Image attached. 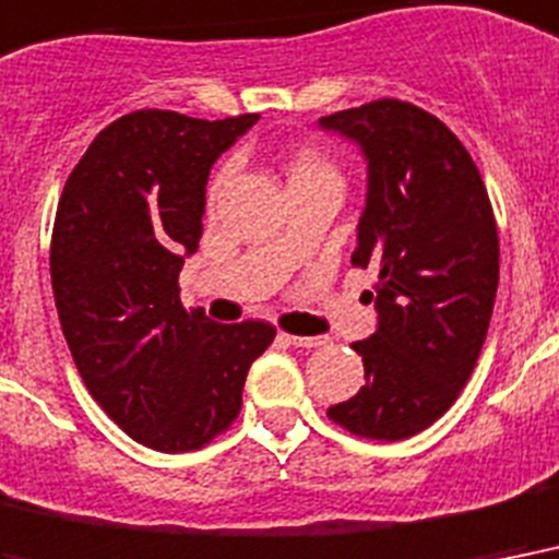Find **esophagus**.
<instances>
[{
  "mask_svg": "<svg viewBox=\"0 0 559 559\" xmlns=\"http://www.w3.org/2000/svg\"><path fill=\"white\" fill-rule=\"evenodd\" d=\"M292 347H302V349H318L326 344V338H302V335H283Z\"/></svg>",
  "mask_w": 559,
  "mask_h": 559,
  "instance_id": "34e87169",
  "label": "esophagus"
}]
</instances>
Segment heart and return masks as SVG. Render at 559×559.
<instances>
[{"label": "heart", "mask_w": 559, "mask_h": 559, "mask_svg": "<svg viewBox=\"0 0 559 559\" xmlns=\"http://www.w3.org/2000/svg\"><path fill=\"white\" fill-rule=\"evenodd\" d=\"M323 168H329V166L320 157H314V154H300V157L292 163V177L311 175V171H323ZM218 186H221V180H215V186H212V189H218Z\"/></svg>", "instance_id": "1"}]
</instances>
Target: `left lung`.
<instances>
[{
  "label": "left lung",
  "instance_id": "left-lung-1",
  "mask_svg": "<svg viewBox=\"0 0 559 559\" xmlns=\"http://www.w3.org/2000/svg\"><path fill=\"white\" fill-rule=\"evenodd\" d=\"M367 159L353 265L373 267L376 332L356 341L365 388L326 411L367 440L443 417L473 376L499 288V233L469 151L437 116L379 98L323 116Z\"/></svg>",
  "mask_w": 559,
  "mask_h": 559
}]
</instances>
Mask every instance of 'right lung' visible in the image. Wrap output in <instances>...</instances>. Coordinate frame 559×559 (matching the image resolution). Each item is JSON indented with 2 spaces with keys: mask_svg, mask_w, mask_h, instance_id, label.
I'll use <instances>...</instances> for the list:
<instances>
[{
  "mask_svg": "<svg viewBox=\"0 0 559 559\" xmlns=\"http://www.w3.org/2000/svg\"><path fill=\"white\" fill-rule=\"evenodd\" d=\"M257 119L128 114L60 194L49 262L63 338L104 414L157 452H192L230 428L276 335L265 320L227 326L186 311L177 288L201 241L212 163Z\"/></svg>",
  "mask_w": 559,
  "mask_h": 559,
  "instance_id": "right-lung-1",
  "label": "right lung"
}]
</instances>
